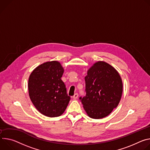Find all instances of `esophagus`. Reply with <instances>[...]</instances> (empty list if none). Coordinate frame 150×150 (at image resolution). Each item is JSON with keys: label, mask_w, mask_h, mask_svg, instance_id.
<instances>
[{"label": "esophagus", "mask_w": 150, "mask_h": 150, "mask_svg": "<svg viewBox=\"0 0 150 150\" xmlns=\"http://www.w3.org/2000/svg\"><path fill=\"white\" fill-rule=\"evenodd\" d=\"M78 96H79L78 93H74V95H73V99H77V98H78Z\"/></svg>", "instance_id": "esophagus-1"}]
</instances>
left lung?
<instances>
[{"instance_id": "obj_1", "label": "left lung", "mask_w": 150, "mask_h": 150, "mask_svg": "<svg viewBox=\"0 0 150 150\" xmlns=\"http://www.w3.org/2000/svg\"><path fill=\"white\" fill-rule=\"evenodd\" d=\"M86 95L79 99L91 118L99 119L108 115L117 107L122 95L120 74L104 61L95 63L85 77Z\"/></svg>"}]
</instances>
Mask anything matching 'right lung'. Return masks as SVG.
Wrapping results in <instances>:
<instances>
[{
	"instance_id": "1",
	"label": "right lung",
	"mask_w": 150,
	"mask_h": 150,
	"mask_svg": "<svg viewBox=\"0 0 150 150\" xmlns=\"http://www.w3.org/2000/svg\"><path fill=\"white\" fill-rule=\"evenodd\" d=\"M63 73L61 64L53 61L37 67L29 77L31 101L40 113L49 117L62 115L70 100L61 80Z\"/></svg>"
}]
</instances>
